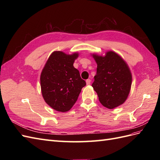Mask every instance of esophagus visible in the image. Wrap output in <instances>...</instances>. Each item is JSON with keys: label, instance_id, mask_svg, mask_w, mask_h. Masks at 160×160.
Masks as SVG:
<instances>
[{"label": "esophagus", "instance_id": "obj_1", "mask_svg": "<svg viewBox=\"0 0 160 160\" xmlns=\"http://www.w3.org/2000/svg\"><path fill=\"white\" fill-rule=\"evenodd\" d=\"M91 80L89 79L86 80V83H87V85H89L91 84Z\"/></svg>", "mask_w": 160, "mask_h": 160}]
</instances>
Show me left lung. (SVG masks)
<instances>
[{
  "label": "left lung",
  "instance_id": "8db88e82",
  "mask_svg": "<svg viewBox=\"0 0 160 160\" xmlns=\"http://www.w3.org/2000/svg\"><path fill=\"white\" fill-rule=\"evenodd\" d=\"M98 67L92 87L100 103L108 109L123 104L131 89L132 75L128 64L117 53L110 51L105 56L93 54Z\"/></svg>",
  "mask_w": 160,
  "mask_h": 160
}]
</instances>
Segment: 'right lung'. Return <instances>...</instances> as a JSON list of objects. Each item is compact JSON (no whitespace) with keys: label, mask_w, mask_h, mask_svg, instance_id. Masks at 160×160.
<instances>
[{"label":"right lung","mask_w":160,"mask_h":160,"mask_svg":"<svg viewBox=\"0 0 160 160\" xmlns=\"http://www.w3.org/2000/svg\"><path fill=\"white\" fill-rule=\"evenodd\" d=\"M79 53L67 55L54 51L48 59L41 74V88L45 102L60 112L70 110L77 101L85 81L73 67Z\"/></svg>","instance_id":"1"}]
</instances>
